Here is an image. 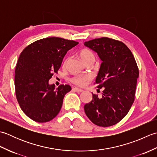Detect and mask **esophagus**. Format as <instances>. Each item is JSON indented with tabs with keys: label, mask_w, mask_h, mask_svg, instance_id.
Returning a JSON list of instances; mask_svg holds the SVG:
<instances>
[{
	"label": "esophagus",
	"mask_w": 157,
	"mask_h": 157,
	"mask_svg": "<svg viewBox=\"0 0 157 157\" xmlns=\"http://www.w3.org/2000/svg\"><path fill=\"white\" fill-rule=\"evenodd\" d=\"M73 90H74L75 92H78V93H80V92H83V90H82L80 88H73Z\"/></svg>",
	"instance_id": "obj_1"
}]
</instances>
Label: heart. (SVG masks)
<instances>
[{"mask_svg":"<svg viewBox=\"0 0 157 157\" xmlns=\"http://www.w3.org/2000/svg\"><path fill=\"white\" fill-rule=\"evenodd\" d=\"M79 56L82 60L85 63L91 59H94V56L92 52L88 49H83L79 52ZM66 63V61H65ZM90 79V77L88 75H81V76H75L71 78V82L74 84L78 86H84L86 84Z\"/></svg>","mask_w":157,"mask_h":157,"instance_id":"1","label":"heart"}]
</instances>
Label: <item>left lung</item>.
I'll use <instances>...</instances> for the list:
<instances>
[{"label":"left lung","instance_id":"8db88e82","mask_svg":"<svg viewBox=\"0 0 157 157\" xmlns=\"http://www.w3.org/2000/svg\"><path fill=\"white\" fill-rule=\"evenodd\" d=\"M102 61L95 84L103 89L101 98L92 94L84 105L86 115L95 125L109 127L125 117L134 101L139 70L132 52L124 43L106 37L84 42Z\"/></svg>","mask_w":157,"mask_h":157}]
</instances>
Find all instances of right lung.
I'll use <instances>...</instances> for the list:
<instances>
[{
  "label": "right lung",
  "mask_w": 157,
  "mask_h": 157,
  "mask_svg": "<svg viewBox=\"0 0 157 157\" xmlns=\"http://www.w3.org/2000/svg\"><path fill=\"white\" fill-rule=\"evenodd\" d=\"M78 42L51 37L38 40L21 52L15 71V94L23 112L33 121L44 123L58 115L69 85H50L63 57Z\"/></svg>",
  "instance_id": "add662e5"
}]
</instances>
